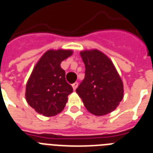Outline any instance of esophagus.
I'll list each match as a JSON object with an SVG mask.
<instances>
[{
  "label": "esophagus",
  "mask_w": 153,
  "mask_h": 153,
  "mask_svg": "<svg viewBox=\"0 0 153 153\" xmlns=\"http://www.w3.org/2000/svg\"><path fill=\"white\" fill-rule=\"evenodd\" d=\"M78 85H79V83L78 82H74V83L72 84V87H73V90L74 91H75L77 89V87H78Z\"/></svg>",
  "instance_id": "34e87169"
}]
</instances>
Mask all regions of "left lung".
Segmentation results:
<instances>
[{
  "label": "left lung",
  "mask_w": 153,
  "mask_h": 153,
  "mask_svg": "<svg viewBox=\"0 0 153 153\" xmlns=\"http://www.w3.org/2000/svg\"><path fill=\"white\" fill-rule=\"evenodd\" d=\"M85 63V78L76 89L86 109L96 116L109 114L124 95L123 82L114 63L97 49L80 52Z\"/></svg>",
  "instance_id": "1"
}]
</instances>
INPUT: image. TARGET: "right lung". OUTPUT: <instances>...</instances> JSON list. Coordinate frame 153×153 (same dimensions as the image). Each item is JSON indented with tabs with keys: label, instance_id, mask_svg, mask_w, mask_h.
<instances>
[{
	"label": "right lung",
	"instance_id": "add662e5",
	"mask_svg": "<svg viewBox=\"0 0 153 153\" xmlns=\"http://www.w3.org/2000/svg\"><path fill=\"white\" fill-rule=\"evenodd\" d=\"M73 54L72 50H48L33 68L26 84L25 98L38 114L52 117L64 109L72 86L65 79L61 62Z\"/></svg>",
	"mask_w": 153,
	"mask_h": 153
}]
</instances>
